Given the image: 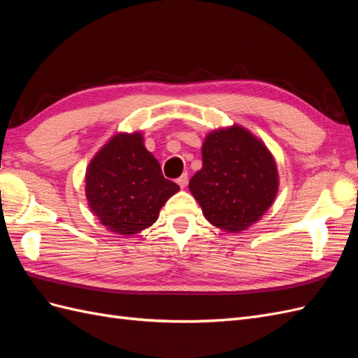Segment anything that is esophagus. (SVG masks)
Listing matches in <instances>:
<instances>
[{
    "label": "esophagus",
    "instance_id": "esophagus-1",
    "mask_svg": "<svg viewBox=\"0 0 358 358\" xmlns=\"http://www.w3.org/2000/svg\"><path fill=\"white\" fill-rule=\"evenodd\" d=\"M176 182H178V185H179L180 188H185L187 183H188V176H187V175H182V176H179V178L176 179Z\"/></svg>",
    "mask_w": 358,
    "mask_h": 358
}]
</instances>
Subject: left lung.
Masks as SVG:
<instances>
[{
  "instance_id": "obj_1",
  "label": "left lung",
  "mask_w": 358,
  "mask_h": 358,
  "mask_svg": "<svg viewBox=\"0 0 358 358\" xmlns=\"http://www.w3.org/2000/svg\"><path fill=\"white\" fill-rule=\"evenodd\" d=\"M203 167L189 180V191L210 224L242 231L273 203L278 170L268 149L242 127L206 137Z\"/></svg>"
}]
</instances>
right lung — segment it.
I'll return each mask as SVG.
<instances>
[{
	"instance_id": "add662e5",
	"label": "right lung",
	"mask_w": 358,
	"mask_h": 358,
	"mask_svg": "<svg viewBox=\"0 0 358 358\" xmlns=\"http://www.w3.org/2000/svg\"><path fill=\"white\" fill-rule=\"evenodd\" d=\"M178 191V183L162 176L138 133L115 136L86 170L90 208L117 234H136L152 225L162 204Z\"/></svg>"
}]
</instances>
